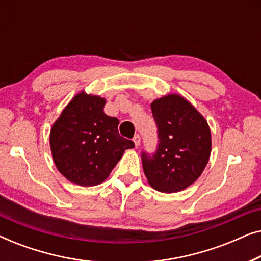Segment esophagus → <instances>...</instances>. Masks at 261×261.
I'll use <instances>...</instances> for the list:
<instances>
[{"mask_svg": "<svg viewBox=\"0 0 261 261\" xmlns=\"http://www.w3.org/2000/svg\"><path fill=\"white\" fill-rule=\"evenodd\" d=\"M133 141H134L135 147H138V146L140 145V141H141L140 135H139V134H135V135H134V138H133Z\"/></svg>", "mask_w": 261, "mask_h": 261, "instance_id": "esophagus-1", "label": "esophagus"}]
</instances>
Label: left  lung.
Listing matches in <instances>:
<instances>
[{
    "mask_svg": "<svg viewBox=\"0 0 261 261\" xmlns=\"http://www.w3.org/2000/svg\"><path fill=\"white\" fill-rule=\"evenodd\" d=\"M158 132L154 153L141 152L148 183L162 192L184 190L201 176L212 151L208 123L178 95L155 99L151 106Z\"/></svg>",
    "mask_w": 261,
    "mask_h": 261,
    "instance_id": "left-lung-1",
    "label": "left lung"
}]
</instances>
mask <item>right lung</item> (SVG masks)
<instances>
[{
    "label": "right lung",
    "mask_w": 261,
    "mask_h": 261,
    "mask_svg": "<svg viewBox=\"0 0 261 261\" xmlns=\"http://www.w3.org/2000/svg\"><path fill=\"white\" fill-rule=\"evenodd\" d=\"M105 105L97 96L78 94L51 129L49 145L57 169L82 187L102 183L124 149L134 147L133 141L119 134V120L103 112Z\"/></svg>",
    "instance_id": "obj_1"
}]
</instances>
